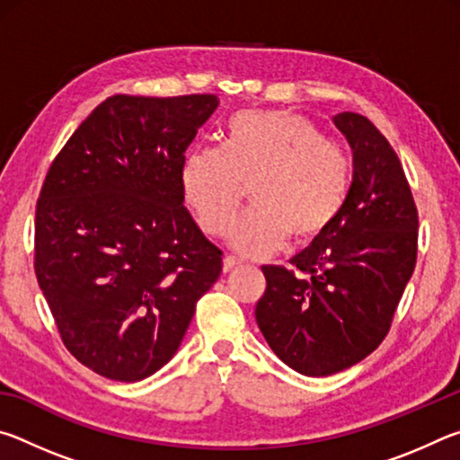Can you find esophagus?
Instances as JSON below:
<instances>
[{"label": "esophagus", "mask_w": 460, "mask_h": 460, "mask_svg": "<svg viewBox=\"0 0 460 460\" xmlns=\"http://www.w3.org/2000/svg\"><path fill=\"white\" fill-rule=\"evenodd\" d=\"M239 266H241V261L235 260V258H231V255H227V258L223 260V271H225V274H227V271H233V270L239 268Z\"/></svg>", "instance_id": "esophagus-1"}]
</instances>
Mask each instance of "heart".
<instances>
[{
  "label": "heart",
  "mask_w": 460,
  "mask_h": 460,
  "mask_svg": "<svg viewBox=\"0 0 460 460\" xmlns=\"http://www.w3.org/2000/svg\"><path fill=\"white\" fill-rule=\"evenodd\" d=\"M347 150L329 142L305 115L239 111L225 128L223 147H200L184 158L182 192L200 229L223 235L249 189V208L229 243L245 258H266L288 237L313 243L337 221L351 189Z\"/></svg>",
  "instance_id": "b5f03b06"
}]
</instances>
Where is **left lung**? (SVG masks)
Here are the masks:
<instances>
[{
  "mask_svg": "<svg viewBox=\"0 0 460 460\" xmlns=\"http://www.w3.org/2000/svg\"><path fill=\"white\" fill-rule=\"evenodd\" d=\"M334 126L353 152L345 207L323 237L263 266L255 321L288 367L310 377L359 363L385 339L418 253V211L398 154L359 113Z\"/></svg>",
  "mask_w": 460,
  "mask_h": 460,
  "instance_id": "1",
  "label": "left lung"
}]
</instances>
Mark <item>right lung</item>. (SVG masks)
Returning a JSON list of instances; mask_svg holds the SVG:
<instances>
[{
	"label": "right lung",
	"instance_id": "1",
	"mask_svg": "<svg viewBox=\"0 0 460 460\" xmlns=\"http://www.w3.org/2000/svg\"><path fill=\"white\" fill-rule=\"evenodd\" d=\"M217 95L105 99L46 174L34 270L62 342L115 381H139L181 347L223 252L184 207L186 147Z\"/></svg>",
	"mask_w": 460,
	"mask_h": 460
}]
</instances>
